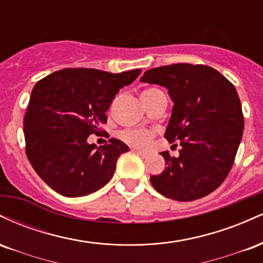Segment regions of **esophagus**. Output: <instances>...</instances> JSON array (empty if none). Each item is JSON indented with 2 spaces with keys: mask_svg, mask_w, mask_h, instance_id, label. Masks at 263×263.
I'll return each mask as SVG.
<instances>
[{
  "mask_svg": "<svg viewBox=\"0 0 263 263\" xmlns=\"http://www.w3.org/2000/svg\"><path fill=\"white\" fill-rule=\"evenodd\" d=\"M134 152L137 153L138 156H141L142 158H147V157H148V155H147L146 152H142V151H140V149H134Z\"/></svg>",
  "mask_w": 263,
  "mask_h": 263,
  "instance_id": "esophagus-1",
  "label": "esophagus"
}]
</instances>
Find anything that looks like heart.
I'll return each mask as SVG.
<instances>
[{
  "label": "heart",
  "instance_id": "obj_1",
  "mask_svg": "<svg viewBox=\"0 0 263 263\" xmlns=\"http://www.w3.org/2000/svg\"><path fill=\"white\" fill-rule=\"evenodd\" d=\"M158 91H161V90L156 89V87H149V89H147L142 95H151V93H155ZM120 136H121L123 141L132 144V146L138 147V148H147L151 144L153 136H155V132L146 128L126 129V131H122Z\"/></svg>",
  "mask_w": 263,
  "mask_h": 263
}]
</instances>
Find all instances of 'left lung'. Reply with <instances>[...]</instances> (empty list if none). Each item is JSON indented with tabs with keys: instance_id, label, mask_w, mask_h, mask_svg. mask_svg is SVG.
<instances>
[{
	"instance_id": "obj_1",
	"label": "left lung",
	"mask_w": 263,
	"mask_h": 263,
	"mask_svg": "<svg viewBox=\"0 0 263 263\" xmlns=\"http://www.w3.org/2000/svg\"><path fill=\"white\" fill-rule=\"evenodd\" d=\"M140 80L168 89L174 106L164 137L182 146L178 157L161 153L167 167L151 177L153 188L178 201L206 197L230 173L242 138L236 89L211 66L188 63L149 69Z\"/></svg>"
}]
</instances>
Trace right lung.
Returning <instances> with one entry per match:
<instances>
[{"mask_svg": "<svg viewBox=\"0 0 263 263\" xmlns=\"http://www.w3.org/2000/svg\"><path fill=\"white\" fill-rule=\"evenodd\" d=\"M140 74L141 69L112 74L68 68L35 84L23 121L26 155L53 190L64 197H84L112 178L117 159L128 146L110 138L96 147L87 138L101 134L116 93Z\"/></svg>", "mask_w": 263, "mask_h": 263, "instance_id": "add662e5", "label": "right lung"}]
</instances>
